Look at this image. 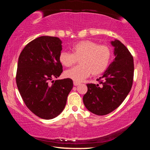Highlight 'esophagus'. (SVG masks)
Masks as SVG:
<instances>
[{
    "label": "esophagus",
    "instance_id": "34e87169",
    "mask_svg": "<svg viewBox=\"0 0 150 150\" xmlns=\"http://www.w3.org/2000/svg\"><path fill=\"white\" fill-rule=\"evenodd\" d=\"M73 85H74V86H77L79 85H80V83H78V82H75V81H74V82H73Z\"/></svg>",
    "mask_w": 150,
    "mask_h": 150
}]
</instances>
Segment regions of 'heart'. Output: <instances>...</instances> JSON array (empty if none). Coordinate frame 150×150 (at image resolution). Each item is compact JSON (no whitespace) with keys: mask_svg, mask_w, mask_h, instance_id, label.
I'll return each instance as SVG.
<instances>
[{"mask_svg":"<svg viewBox=\"0 0 150 150\" xmlns=\"http://www.w3.org/2000/svg\"><path fill=\"white\" fill-rule=\"evenodd\" d=\"M72 54L62 52L59 56L61 64L71 67L79 59V65L65 71L64 75L75 82H81L91 74L94 76L102 74L107 69L111 59V50L105 45L83 40L71 47Z\"/></svg>","mask_w":150,"mask_h":150,"instance_id":"1","label":"heart"}]
</instances>
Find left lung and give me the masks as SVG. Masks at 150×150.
Instances as JSON below:
<instances>
[{
	"label": "left lung",
	"mask_w": 150,
	"mask_h": 150,
	"mask_svg": "<svg viewBox=\"0 0 150 150\" xmlns=\"http://www.w3.org/2000/svg\"><path fill=\"white\" fill-rule=\"evenodd\" d=\"M115 59L98 81L100 85L87 84L83 103L95 115H108L120 106L130 93L134 77V59L127 47L118 40L110 42Z\"/></svg>",
	"instance_id": "1"
}]
</instances>
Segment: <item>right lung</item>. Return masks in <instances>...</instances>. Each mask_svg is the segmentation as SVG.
Returning a JSON list of instances; mask_svg holds the SVG:
<instances>
[{
  "instance_id": "right-lung-1",
  "label": "right lung",
  "mask_w": 150,
  "mask_h": 150,
  "mask_svg": "<svg viewBox=\"0 0 150 150\" xmlns=\"http://www.w3.org/2000/svg\"><path fill=\"white\" fill-rule=\"evenodd\" d=\"M62 44L57 37L37 38L25 46L18 62L16 80L20 95L34 115L45 120L62 113L73 86L70 79L53 80L63 71L59 60Z\"/></svg>"
}]
</instances>
